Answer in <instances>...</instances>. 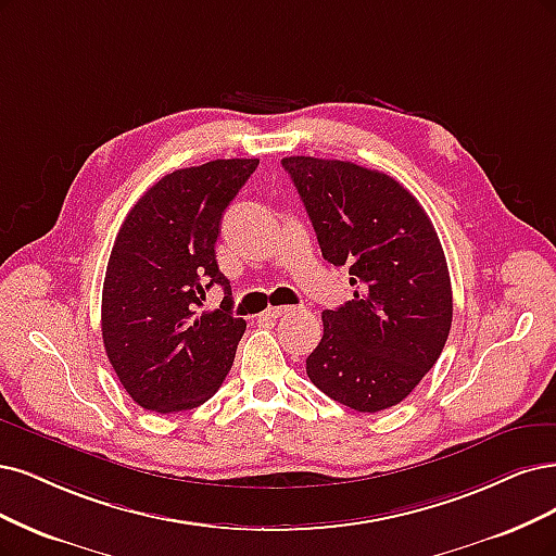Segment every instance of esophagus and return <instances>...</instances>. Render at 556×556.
Masks as SVG:
<instances>
[{
	"label": "esophagus",
	"mask_w": 556,
	"mask_h": 556,
	"mask_svg": "<svg viewBox=\"0 0 556 556\" xmlns=\"http://www.w3.org/2000/svg\"><path fill=\"white\" fill-rule=\"evenodd\" d=\"M292 313V305H276V308H269L264 315L269 319H276V317H282V315H290Z\"/></svg>",
	"instance_id": "34e87169"
}]
</instances>
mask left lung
<instances>
[{
  "label": "left lung",
  "instance_id": "left-lung-1",
  "mask_svg": "<svg viewBox=\"0 0 556 556\" xmlns=\"http://www.w3.org/2000/svg\"><path fill=\"white\" fill-rule=\"evenodd\" d=\"M321 255L348 266L354 299L324 311L305 358L313 384L356 412L405 400L442 354L453 319L444 248L426 208L384 172L350 161L282 159Z\"/></svg>",
  "mask_w": 556,
  "mask_h": 556
}]
</instances>
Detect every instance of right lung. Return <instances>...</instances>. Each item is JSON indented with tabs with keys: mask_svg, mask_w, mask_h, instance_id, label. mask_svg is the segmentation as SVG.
I'll return each instance as SVG.
<instances>
[{
	"mask_svg": "<svg viewBox=\"0 0 556 556\" xmlns=\"http://www.w3.org/2000/svg\"><path fill=\"white\" fill-rule=\"evenodd\" d=\"M257 159L169 172L130 208L114 239L101 303L105 354L126 393L159 414L200 407L225 381L245 331L216 262L220 218ZM226 296L199 313L208 286Z\"/></svg>",
	"mask_w": 556,
	"mask_h": 556,
	"instance_id": "add662e5",
	"label": "right lung"
}]
</instances>
